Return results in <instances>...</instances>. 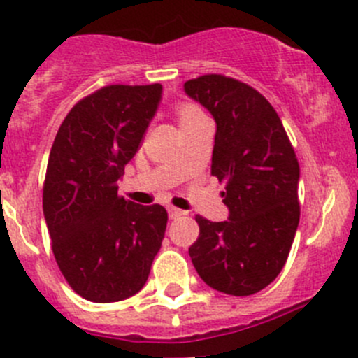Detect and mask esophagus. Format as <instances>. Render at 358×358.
Listing matches in <instances>:
<instances>
[{
	"label": "esophagus",
	"mask_w": 358,
	"mask_h": 358,
	"mask_svg": "<svg viewBox=\"0 0 358 358\" xmlns=\"http://www.w3.org/2000/svg\"><path fill=\"white\" fill-rule=\"evenodd\" d=\"M168 213H169V218H178V217H182V215H185V211L180 210V208L169 206L168 208Z\"/></svg>",
	"instance_id": "esophagus-1"
}]
</instances>
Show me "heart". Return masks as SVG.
I'll return each mask as SVG.
<instances>
[{"instance_id": "1", "label": "heart", "mask_w": 358, "mask_h": 358, "mask_svg": "<svg viewBox=\"0 0 358 358\" xmlns=\"http://www.w3.org/2000/svg\"><path fill=\"white\" fill-rule=\"evenodd\" d=\"M176 115H178V122H180V126H182V124L189 122V120L196 119V117H201L203 115V112H201L196 105L183 103V105L176 106Z\"/></svg>"}]
</instances>
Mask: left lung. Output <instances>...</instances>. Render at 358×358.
<instances>
[{
    "mask_svg": "<svg viewBox=\"0 0 358 358\" xmlns=\"http://www.w3.org/2000/svg\"><path fill=\"white\" fill-rule=\"evenodd\" d=\"M217 122L211 175L225 182L229 218L197 215L189 248L197 275L229 296H252L283 269L299 225V162L278 113L253 87L224 75L185 82Z\"/></svg>",
    "mask_w": 358,
    "mask_h": 358,
    "instance_id": "8db88e82",
    "label": "left lung"
}]
</instances>
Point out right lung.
<instances>
[{
	"label": "right lung",
	"mask_w": 358,
	"mask_h": 358,
	"mask_svg": "<svg viewBox=\"0 0 358 358\" xmlns=\"http://www.w3.org/2000/svg\"><path fill=\"white\" fill-rule=\"evenodd\" d=\"M161 94V83L103 87L69 110L52 145L43 183L52 252L69 287L92 303L140 292L164 238L161 204L117 194Z\"/></svg>",
	"instance_id": "right-lung-1"
}]
</instances>
